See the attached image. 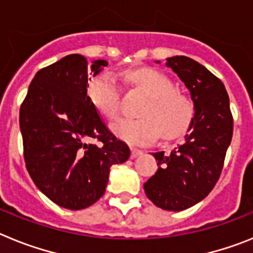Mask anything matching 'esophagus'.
I'll return each instance as SVG.
<instances>
[{
  "label": "esophagus",
  "mask_w": 253,
  "mask_h": 253,
  "mask_svg": "<svg viewBox=\"0 0 253 253\" xmlns=\"http://www.w3.org/2000/svg\"><path fill=\"white\" fill-rule=\"evenodd\" d=\"M140 154H142V151H140V149L131 147V148H130V158H135V157H138V156H140Z\"/></svg>",
  "instance_id": "esophagus-1"
}]
</instances>
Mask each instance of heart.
<instances>
[{"label": "heart", "mask_w": 253, "mask_h": 253, "mask_svg": "<svg viewBox=\"0 0 253 253\" xmlns=\"http://www.w3.org/2000/svg\"><path fill=\"white\" fill-rule=\"evenodd\" d=\"M125 77L148 95L139 115L123 118L113 124L119 138L131 144H147L161 137L172 139L184 133L194 115V102L186 93L176 90L175 82L157 69L138 68L125 73ZM87 95L93 106L109 120L115 119L120 110L119 81L115 73L105 69L91 80Z\"/></svg>", "instance_id": "b5f03b06"}]
</instances>
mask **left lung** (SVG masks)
<instances>
[{
	"label": "left lung",
	"instance_id": "8db88e82",
	"mask_svg": "<svg viewBox=\"0 0 253 253\" xmlns=\"http://www.w3.org/2000/svg\"><path fill=\"white\" fill-rule=\"evenodd\" d=\"M190 90L195 114L185 142L171 153H153L157 172L144 184L158 208L180 211L207 198L222 173L233 134V116L223 82L196 60L184 55L167 58Z\"/></svg>",
	"mask_w": 253,
	"mask_h": 253
}]
</instances>
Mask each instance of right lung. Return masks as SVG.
<instances>
[{
	"instance_id": "right-lung-1",
	"label": "right lung",
	"mask_w": 253,
	"mask_h": 253,
	"mask_svg": "<svg viewBox=\"0 0 253 253\" xmlns=\"http://www.w3.org/2000/svg\"><path fill=\"white\" fill-rule=\"evenodd\" d=\"M106 66V60H95L93 76ZM88 80L86 58L67 55L38 71L20 107L29 175L51 202L71 210L97 202L110 167L130 156L88 99Z\"/></svg>"
}]
</instances>
